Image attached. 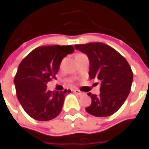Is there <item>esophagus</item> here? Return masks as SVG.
I'll return each mask as SVG.
<instances>
[{"label":"esophagus","mask_w":149,"mask_h":149,"mask_svg":"<svg viewBox=\"0 0 149 149\" xmlns=\"http://www.w3.org/2000/svg\"><path fill=\"white\" fill-rule=\"evenodd\" d=\"M73 92H74V93H76V94H77V95H82L84 94L82 92H80L79 90H77V89L73 90Z\"/></svg>","instance_id":"34e87169"}]
</instances>
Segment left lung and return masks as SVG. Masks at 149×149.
Segmentation results:
<instances>
[{"label": "left lung", "instance_id": "obj_1", "mask_svg": "<svg viewBox=\"0 0 149 149\" xmlns=\"http://www.w3.org/2000/svg\"><path fill=\"white\" fill-rule=\"evenodd\" d=\"M89 61L90 79L101 82L98 95L88 93L92 103L86 111L95 117H108L120 109L130 92L133 73L127 60L102 42L76 45Z\"/></svg>", "mask_w": 149, "mask_h": 149}]
</instances>
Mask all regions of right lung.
Here are the masks:
<instances>
[{
	"instance_id": "add662e5",
	"label": "right lung",
	"mask_w": 149,
	"mask_h": 149,
	"mask_svg": "<svg viewBox=\"0 0 149 149\" xmlns=\"http://www.w3.org/2000/svg\"><path fill=\"white\" fill-rule=\"evenodd\" d=\"M73 51L72 45L42 46L31 51L19 65L14 78L17 98L33 119L50 120L62 111L65 96L71 91L51 92L47 84L56 79L62 60Z\"/></svg>"
}]
</instances>
